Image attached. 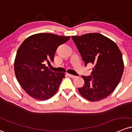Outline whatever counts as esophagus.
I'll use <instances>...</instances> for the list:
<instances>
[{"label":"esophagus","mask_w":132,"mask_h":132,"mask_svg":"<svg viewBox=\"0 0 132 132\" xmlns=\"http://www.w3.org/2000/svg\"><path fill=\"white\" fill-rule=\"evenodd\" d=\"M67 76L68 77H70V78H75L76 77V76H75V75H71V74H70V73H67Z\"/></svg>","instance_id":"1"}]
</instances>
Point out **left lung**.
<instances>
[{"label": "left lung", "mask_w": 132, "mask_h": 132, "mask_svg": "<svg viewBox=\"0 0 132 132\" xmlns=\"http://www.w3.org/2000/svg\"><path fill=\"white\" fill-rule=\"evenodd\" d=\"M71 38L85 66L94 65L90 76H81L85 84L78 88V92L90 101L104 99L113 92L121 78L124 65L121 51L113 40L98 33Z\"/></svg>", "instance_id": "8db88e82"}]
</instances>
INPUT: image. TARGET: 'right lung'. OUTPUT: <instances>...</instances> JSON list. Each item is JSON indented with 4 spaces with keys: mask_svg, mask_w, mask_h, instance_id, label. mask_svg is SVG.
Listing matches in <instances>:
<instances>
[{
    "mask_svg": "<svg viewBox=\"0 0 132 132\" xmlns=\"http://www.w3.org/2000/svg\"><path fill=\"white\" fill-rule=\"evenodd\" d=\"M70 37L38 33L26 38L19 46L14 61L19 84L29 95L44 101L57 91L64 73L48 70L45 64L54 61L57 48Z\"/></svg>",
    "mask_w": 132,
    "mask_h": 132,
    "instance_id": "right-lung-1",
    "label": "right lung"
}]
</instances>
